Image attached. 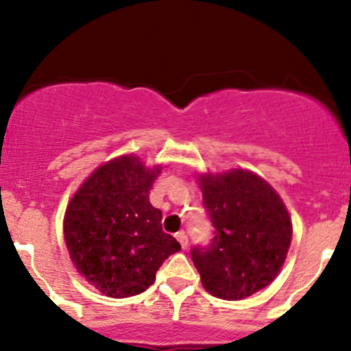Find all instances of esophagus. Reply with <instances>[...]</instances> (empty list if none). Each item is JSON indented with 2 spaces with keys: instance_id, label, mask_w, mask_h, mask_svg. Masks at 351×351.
I'll return each instance as SVG.
<instances>
[{
  "instance_id": "obj_1",
  "label": "esophagus",
  "mask_w": 351,
  "mask_h": 351,
  "mask_svg": "<svg viewBox=\"0 0 351 351\" xmlns=\"http://www.w3.org/2000/svg\"><path fill=\"white\" fill-rule=\"evenodd\" d=\"M176 239H178V243L181 244V247H183V249L188 247V236H186V232L180 231L178 234H176Z\"/></svg>"
}]
</instances>
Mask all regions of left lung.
Segmentation results:
<instances>
[{"mask_svg": "<svg viewBox=\"0 0 351 351\" xmlns=\"http://www.w3.org/2000/svg\"><path fill=\"white\" fill-rule=\"evenodd\" d=\"M203 203L215 226L208 245H195L191 259L211 295L241 300L267 287L284 265L292 223L280 196L245 170L201 175Z\"/></svg>", "mask_w": 351, "mask_h": 351, "instance_id": "obj_1", "label": "left lung"}]
</instances>
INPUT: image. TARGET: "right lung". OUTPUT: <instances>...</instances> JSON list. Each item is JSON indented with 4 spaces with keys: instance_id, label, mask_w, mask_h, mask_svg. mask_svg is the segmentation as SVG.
I'll use <instances>...</instances> for the list:
<instances>
[{
    "instance_id": "obj_1",
    "label": "right lung",
    "mask_w": 351,
    "mask_h": 351,
    "mask_svg": "<svg viewBox=\"0 0 351 351\" xmlns=\"http://www.w3.org/2000/svg\"><path fill=\"white\" fill-rule=\"evenodd\" d=\"M160 171L134 155L119 156L92 173L67 206L64 237L72 263L108 297L145 292L163 261L181 249L163 232L162 211L148 198Z\"/></svg>"
}]
</instances>
